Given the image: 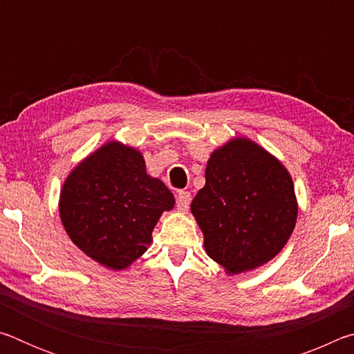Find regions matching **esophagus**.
<instances>
[{
    "instance_id": "esophagus-1",
    "label": "esophagus",
    "mask_w": 354,
    "mask_h": 354,
    "mask_svg": "<svg viewBox=\"0 0 354 354\" xmlns=\"http://www.w3.org/2000/svg\"><path fill=\"white\" fill-rule=\"evenodd\" d=\"M176 206H178L179 211H183V212L187 211L189 206H190V194H189V192H185V190H179L178 192V195H176Z\"/></svg>"
}]
</instances>
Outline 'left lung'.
Masks as SVG:
<instances>
[{
	"label": "left lung",
	"instance_id": "8db88e82",
	"mask_svg": "<svg viewBox=\"0 0 354 354\" xmlns=\"http://www.w3.org/2000/svg\"><path fill=\"white\" fill-rule=\"evenodd\" d=\"M190 209L205 236L206 253L232 274L277 256L298 212L289 173L248 139L231 140L212 153L206 184Z\"/></svg>",
	"mask_w": 354,
	"mask_h": 354
}]
</instances>
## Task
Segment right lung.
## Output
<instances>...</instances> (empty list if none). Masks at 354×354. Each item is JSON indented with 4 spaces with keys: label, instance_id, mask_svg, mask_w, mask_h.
<instances>
[{
    "label": "right lung",
    "instance_id": "1",
    "mask_svg": "<svg viewBox=\"0 0 354 354\" xmlns=\"http://www.w3.org/2000/svg\"><path fill=\"white\" fill-rule=\"evenodd\" d=\"M171 192L147 175L137 149L111 142L70 173L59 211L65 231L88 257L122 270L147 251Z\"/></svg>",
    "mask_w": 354,
    "mask_h": 354
}]
</instances>
